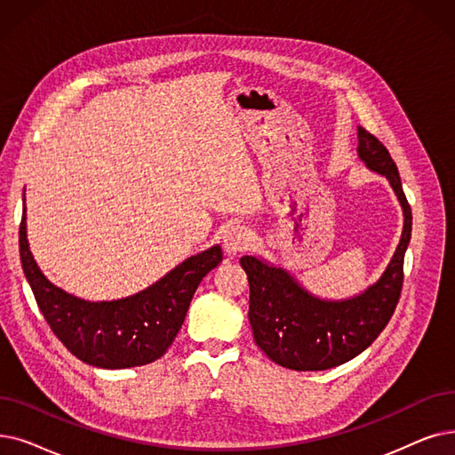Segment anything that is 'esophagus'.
<instances>
[{
    "instance_id": "obj_1",
    "label": "esophagus",
    "mask_w": 455,
    "mask_h": 455,
    "mask_svg": "<svg viewBox=\"0 0 455 455\" xmlns=\"http://www.w3.org/2000/svg\"><path fill=\"white\" fill-rule=\"evenodd\" d=\"M251 242H252L251 230H247V228L242 227V225L230 227V228L225 232V235H223L225 251L230 252V254L245 251V249L251 245Z\"/></svg>"
}]
</instances>
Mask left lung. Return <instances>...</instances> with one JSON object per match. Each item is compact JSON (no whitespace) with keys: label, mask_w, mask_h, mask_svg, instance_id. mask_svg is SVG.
<instances>
[{"label":"left lung","mask_w":455,"mask_h":455,"mask_svg":"<svg viewBox=\"0 0 455 455\" xmlns=\"http://www.w3.org/2000/svg\"><path fill=\"white\" fill-rule=\"evenodd\" d=\"M359 156L387 176L403 208L400 245L381 279L347 301H322L291 276L254 256H242L249 279V322L252 337L271 361L290 370L314 371L340 366L363 353L390 322L403 286V259L411 242L412 213L400 172L387 147L359 126Z\"/></svg>","instance_id":"8db88e82"}]
</instances>
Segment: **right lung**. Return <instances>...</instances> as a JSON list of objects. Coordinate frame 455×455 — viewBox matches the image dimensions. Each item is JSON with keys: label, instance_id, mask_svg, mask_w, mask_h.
<instances>
[{"label": "right lung", "instance_id": "obj_1", "mask_svg": "<svg viewBox=\"0 0 455 455\" xmlns=\"http://www.w3.org/2000/svg\"><path fill=\"white\" fill-rule=\"evenodd\" d=\"M20 260L38 308L55 337L77 359L98 368H132L160 359L179 334L195 290L223 260L215 245L191 256L162 281L121 301L89 303L48 283L26 238V204L20 223Z\"/></svg>", "mask_w": 455, "mask_h": 455}]
</instances>
